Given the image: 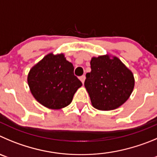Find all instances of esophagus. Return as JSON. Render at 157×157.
<instances>
[{"instance_id":"34e87169","label":"esophagus","mask_w":157,"mask_h":157,"mask_svg":"<svg viewBox=\"0 0 157 157\" xmlns=\"http://www.w3.org/2000/svg\"><path fill=\"white\" fill-rule=\"evenodd\" d=\"M85 78H86V77L84 75H83V76H81V77H79V79H80V81L82 82V83H84V80H85Z\"/></svg>"}]
</instances>
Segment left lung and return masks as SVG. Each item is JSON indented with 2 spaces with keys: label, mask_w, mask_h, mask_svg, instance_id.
<instances>
[{
  "label": "left lung",
  "mask_w": 157,
  "mask_h": 157,
  "mask_svg": "<svg viewBox=\"0 0 157 157\" xmlns=\"http://www.w3.org/2000/svg\"><path fill=\"white\" fill-rule=\"evenodd\" d=\"M90 68L84 86L94 108L110 111L128 100L134 88V77L119 59L108 55L93 57Z\"/></svg>",
  "instance_id": "obj_1"
}]
</instances>
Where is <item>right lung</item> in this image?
Instances as JSON below:
<instances>
[{"mask_svg":"<svg viewBox=\"0 0 157 157\" xmlns=\"http://www.w3.org/2000/svg\"><path fill=\"white\" fill-rule=\"evenodd\" d=\"M74 67L63 54L45 56L30 70L28 83L35 98L50 109H60L71 103L82 86L74 75Z\"/></svg>","mask_w":157,"mask_h":157,"instance_id":"1","label":"right lung"}]
</instances>
